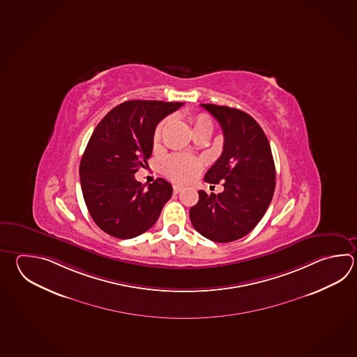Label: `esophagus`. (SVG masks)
<instances>
[{"mask_svg": "<svg viewBox=\"0 0 357 357\" xmlns=\"http://www.w3.org/2000/svg\"><path fill=\"white\" fill-rule=\"evenodd\" d=\"M182 185H174V187H173V192H174V193H179V192H182Z\"/></svg>", "mask_w": 357, "mask_h": 357, "instance_id": "34e87169", "label": "esophagus"}]
</instances>
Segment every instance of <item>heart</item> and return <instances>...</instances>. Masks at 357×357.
<instances>
[{
    "mask_svg": "<svg viewBox=\"0 0 357 357\" xmlns=\"http://www.w3.org/2000/svg\"><path fill=\"white\" fill-rule=\"evenodd\" d=\"M192 123H193V128H196L202 124L211 123V121L208 116L199 114L192 119ZM164 124H165V121H162L156 126L153 135V144H158L160 141ZM161 167H162L164 174L167 175V178H170L172 181L188 183L196 179L198 174L201 173V170L204 169V160L196 158V156L187 155V153H173L164 159Z\"/></svg>",
    "mask_w": 357,
    "mask_h": 357,
    "instance_id": "obj_1",
    "label": "heart"
}]
</instances>
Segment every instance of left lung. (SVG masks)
<instances>
[{"instance_id":"8db88e82","label":"left lung","mask_w":357,"mask_h":357,"mask_svg":"<svg viewBox=\"0 0 357 357\" xmlns=\"http://www.w3.org/2000/svg\"><path fill=\"white\" fill-rule=\"evenodd\" d=\"M201 105L218 119L224 133L222 153L204 181H222L225 190L218 195L198 190L190 222L204 238L230 243L250 233L267 211L276 185L275 161L268 139L255 118L235 108Z\"/></svg>"}]
</instances>
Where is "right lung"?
I'll list each match as a JSON object with an SVG mask.
<instances>
[{"label":"right lung","instance_id":"obj_1","mask_svg":"<svg viewBox=\"0 0 357 357\" xmlns=\"http://www.w3.org/2000/svg\"><path fill=\"white\" fill-rule=\"evenodd\" d=\"M183 102L128 100L96 126L80 162L81 190L95 224L118 239L147 231L170 199L165 179L145 184L135 173L153 153V135L161 119Z\"/></svg>","mask_w":357,"mask_h":357}]
</instances>
